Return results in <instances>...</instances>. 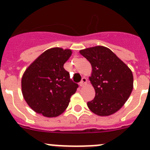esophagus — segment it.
Returning <instances> with one entry per match:
<instances>
[{"label": "esophagus", "mask_w": 150, "mask_h": 150, "mask_svg": "<svg viewBox=\"0 0 150 150\" xmlns=\"http://www.w3.org/2000/svg\"><path fill=\"white\" fill-rule=\"evenodd\" d=\"M86 82H87L86 78L83 77L82 78V80L80 81V83H79V86H83L86 83Z\"/></svg>", "instance_id": "34e87169"}]
</instances>
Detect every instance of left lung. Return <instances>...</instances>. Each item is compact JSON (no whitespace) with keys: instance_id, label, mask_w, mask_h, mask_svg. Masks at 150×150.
<instances>
[{"instance_id":"obj_1","label":"left lung","mask_w":150,"mask_h":150,"mask_svg":"<svg viewBox=\"0 0 150 150\" xmlns=\"http://www.w3.org/2000/svg\"><path fill=\"white\" fill-rule=\"evenodd\" d=\"M91 64L90 81L95 90L88 108L98 116H110L124 105L133 89L132 71L110 50L98 46L79 52Z\"/></svg>"}]
</instances>
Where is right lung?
<instances>
[{
    "label": "right lung",
    "instance_id": "right-lung-1",
    "mask_svg": "<svg viewBox=\"0 0 150 150\" xmlns=\"http://www.w3.org/2000/svg\"><path fill=\"white\" fill-rule=\"evenodd\" d=\"M71 50L52 48L41 54L27 68L22 79V91L29 107L46 117L65 110L71 95L79 87L64 68Z\"/></svg>",
    "mask_w": 150,
    "mask_h": 150
}]
</instances>
